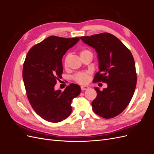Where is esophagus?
I'll return each instance as SVG.
<instances>
[{"instance_id":"1","label":"esophagus","mask_w":154,"mask_h":154,"mask_svg":"<svg viewBox=\"0 0 154 154\" xmlns=\"http://www.w3.org/2000/svg\"><path fill=\"white\" fill-rule=\"evenodd\" d=\"M88 88H89V87H88V86H82V87H81V89H82V91L87 90V89H88Z\"/></svg>"}]
</instances>
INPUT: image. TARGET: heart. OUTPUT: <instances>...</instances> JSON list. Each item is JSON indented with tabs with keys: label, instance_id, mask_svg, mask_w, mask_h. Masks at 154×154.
I'll return each instance as SVG.
<instances>
[{
	"label": "heart",
	"instance_id": "b5f03b06",
	"mask_svg": "<svg viewBox=\"0 0 154 154\" xmlns=\"http://www.w3.org/2000/svg\"><path fill=\"white\" fill-rule=\"evenodd\" d=\"M90 53H91V52L89 50L83 49L80 51V57H82L83 55L87 54H90ZM69 56H70L69 54H67L66 57V58H65L64 62H63L65 67H67V62H68V60L69 58ZM75 80L78 83H80V84H85V83H86L88 80V73L87 72H79L75 76Z\"/></svg>",
	"mask_w": 154,
	"mask_h": 154
}]
</instances>
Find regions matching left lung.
I'll list each match as a JSON object with an SVG mask.
<instances>
[{"label":"left lung","mask_w":154,"mask_h":154,"mask_svg":"<svg viewBox=\"0 0 154 154\" xmlns=\"http://www.w3.org/2000/svg\"><path fill=\"white\" fill-rule=\"evenodd\" d=\"M80 39L94 48L97 54L99 71L95 82L107 83L101 91L94 87L97 97L92 102L94 112L102 118H112L126 109L136 89L137 75L133 56L114 35L103 32Z\"/></svg>","instance_id":"obj_1"}]
</instances>
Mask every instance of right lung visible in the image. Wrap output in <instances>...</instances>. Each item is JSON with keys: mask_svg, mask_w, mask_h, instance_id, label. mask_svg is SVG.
I'll list each match as a JSON object with an SVG mask.
<instances>
[{"mask_svg": "<svg viewBox=\"0 0 154 154\" xmlns=\"http://www.w3.org/2000/svg\"><path fill=\"white\" fill-rule=\"evenodd\" d=\"M80 40L51 36L32 47L23 65L22 77L32 109L42 118L58 123L71 114V102L81 88L71 83L62 92L55 90L63 72L62 59L66 51Z\"/></svg>", "mask_w": 154, "mask_h": 154, "instance_id": "add662e5", "label": "right lung"}]
</instances>
